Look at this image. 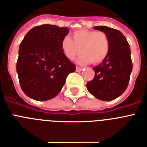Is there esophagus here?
Returning <instances> with one entry per match:
<instances>
[{
	"mask_svg": "<svg viewBox=\"0 0 147 147\" xmlns=\"http://www.w3.org/2000/svg\"><path fill=\"white\" fill-rule=\"evenodd\" d=\"M82 70V67H79V66H77L76 67V71H81Z\"/></svg>",
	"mask_w": 147,
	"mask_h": 147,
	"instance_id": "34e87169",
	"label": "esophagus"
}]
</instances>
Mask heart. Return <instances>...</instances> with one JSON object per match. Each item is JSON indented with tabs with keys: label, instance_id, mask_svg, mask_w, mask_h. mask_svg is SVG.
Segmentation results:
<instances>
[{
	"label": "heart",
	"instance_id": "b5f03b06",
	"mask_svg": "<svg viewBox=\"0 0 147 147\" xmlns=\"http://www.w3.org/2000/svg\"><path fill=\"white\" fill-rule=\"evenodd\" d=\"M61 47L65 57L70 60L82 53L78 63L97 64L107 57L109 50V40L105 32L83 29L74 32L72 39L69 36L65 37L62 40Z\"/></svg>",
	"mask_w": 147,
	"mask_h": 147
}]
</instances>
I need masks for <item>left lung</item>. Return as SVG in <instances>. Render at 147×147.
<instances>
[{
	"label": "left lung",
	"instance_id": "left-lung-1",
	"mask_svg": "<svg viewBox=\"0 0 147 147\" xmlns=\"http://www.w3.org/2000/svg\"><path fill=\"white\" fill-rule=\"evenodd\" d=\"M105 32L109 40L107 57L93 68L94 79L87 83L88 91L100 100L110 101L121 96L127 89L132 71L130 45L121 32L107 26H95Z\"/></svg>",
	"mask_w": 147,
	"mask_h": 147
}]
</instances>
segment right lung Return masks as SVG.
I'll use <instances>...</instances> for the list:
<instances>
[{
    "label": "right lung",
    "mask_w": 147,
    "mask_h": 147,
    "mask_svg": "<svg viewBox=\"0 0 147 147\" xmlns=\"http://www.w3.org/2000/svg\"><path fill=\"white\" fill-rule=\"evenodd\" d=\"M68 33L66 27L45 24L32 28L22 40L16 71L20 87L28 97L38 101L53 98L69 74L76 71L61 47Z\"/></svg>",
    "instance_id": "add662e5"
}]
</instances>
